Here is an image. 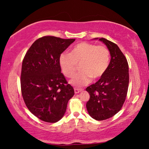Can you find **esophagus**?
<instances>
[{
    "instance_id": "1",
    "label": "esophagus",
    "mask_w": 149,
    "mask_h": 149,
    "mask_svg": "<svg viewBox=\"0 0 149 149\" xmlns=\"http://www.w3.org/2000/svg\"><path fill=\"white\" fill-rule=\"evenodd\" d=\"M81 91H82V90H81V89H78V88H74V91H75V94L79 93V92H81Z\"/></svg>"
}]
</instances>
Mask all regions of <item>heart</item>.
Wrapping results in <instances>:
<instances>
[{"label":"heart","instance_id":"b5f03b06","mask_svg":"<svg viewBox=\"0 0 149 149\" xmlns=\"http://www.w3.org/2000/svg\"><path fill=\"white\" fill-rule=\"evenodd\" d=\"M110 54L105 46L81 42L72 49L71 53L63 52L59 63L63 74L72 77L79 65V70L70 81L72 86L81 88L89 84L91 78L97 79L104 74L109 66Z\"/></svg>","mask_w":149,"mask_h":149}]
</instances>
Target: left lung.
Here are the masks:
<instances>
[{
	"instance_id": "obj_1",
	"label": "left lung",
	"mask_w": 149,
	"mask_h": 149,
	"mask_svg": "<svg viewBox=\"0 0 149 149\" xmlns=\"http://www.w3.org/2000/svg\"><path fill=\"white\" fill-rule=\"evenodd\" d=\"M99 40L107 46L111 61L100 79L86 88L90 95L86 108L93 118L104 120L116 115L125 102L129 81V65L118 45L104 38Z\"/></svg>"
}]
</instances>
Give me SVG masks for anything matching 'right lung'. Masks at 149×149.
I'll use <instances>...</instances> for the list:
<instances>
[{
  "label": "right lung",
  "instance_id": "1",
  "mask_svg": "<svg viewBox=\"0 0 149 149\" xmlns=\"http://www.w3.org/2000/svg\"><path fill=\"white\" fill-rule=\"evenodd\" d=\"M75 39L43 36L27 50L22 66L20 84L24 102L34 116L55 123L64 116L74 90L59 66L60 54Z\"/></svg>",
  "mask_w": 149,
  "mask_h": 149
}]
</instances>
